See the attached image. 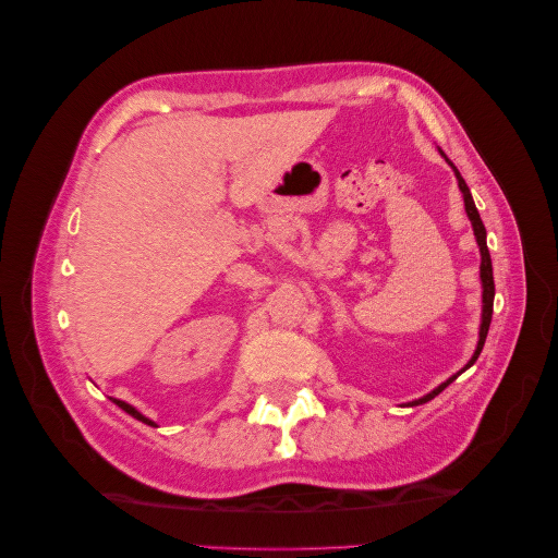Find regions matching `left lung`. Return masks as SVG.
I'll return each instance as SVG.
<instances>
[{
    "label": "left lung",
    "mask_w": 558,
    "mask_h": 558,
    "mask_svg": "<svg viewBox=\"0 0 558 558\" xmlns=\"http://www.w3.org/2000/svg\"><path fill=\"white\" fill-rule=\"evenodd\" d=\"M440 154H442V150H440ZM442 156H445V154H442ZM445 160L451 165V170H453V174H456V181H459V189H461V193H463V202H465V214H468V218H470L472 230H475V240H477V246H480V253H482V265H480V279H482V324H480V342H477L475 353H472V359L468 361V365L461 369V373H465V369H468L470 365H475V361L480 359V353H482V347H484V342H486V332H488V326H492V314H494V295H496V286H494V267H492V256H488V246H486V228H484L482 218H480V211H477V207H475V199H472L470 189H468V183L463 181L461 172L456 170L453 162H451L447 156H445ZM461 373H456L453 377H449L447 381H442L440 386L433 388L430 393H426L424 398H418V400H414V402H410V404H421V402H428V400H433L437 393H442L445 388H447L456 377H459Z\"/></svg>",
    "instance_id": "1"
}]
</instances>
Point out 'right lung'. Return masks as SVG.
<instances>
[{
  "mask_svg": "<svg viewBox=\"0 0 558 558\" xmlns=\"http://www.w3.org/2000/svg\"><path fill=\"white\" fill-rule=\"evenodd\" d=\"M116 404H118V408H121L123 412H128L130 416H134V418H137V421H142V424H148V426H156L154 424V421H150V418H146L142 412H137V410H134L132 408V404H128V402H123V400H116V398H111Z\"/></svg>",
  "mask_w": 558,
  "mask_h": 558,
  "instance_id": "1",
  "label": "right lung"
}]
</instances>
